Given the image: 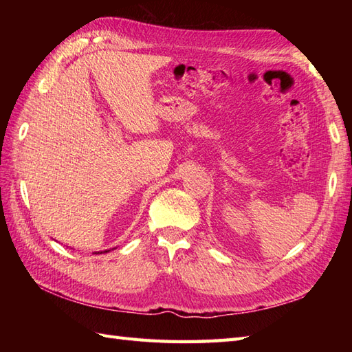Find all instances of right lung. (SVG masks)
Wrapping results in <instances>:
<instances>
[{
	"mask_svg": "<svg viewBox=\"0 0 352 352\" xmlns=\"http://www.w3.org/2000/svg\"><path fill=\"white\" fill-rule=\"evenodd\" d=\"M109 251H110V250H107V251H104V252H109Z\"/></svg>",
	"mask_w": 352,
	"mask_h": 352,
	"instance_id": "right-lung-1",
	"label": "right lung"
}]
</instances>
